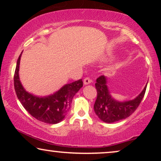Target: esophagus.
Here are the masks:
<instances>
[{"instance_id":"1","label":"esophagus","mask_w":161,"mask_h":161,"mask_svg":"<svg viewBox=\"0 0 161 161\" xmlns=\"http://www.w3.org/2000/svg\"><path fill=\"white\" fill-rule=\"evenodd\" d=\"M91 83H92V79H90L89 77H86V78L83 79V83H84V85H88Z\"/></svg>"}]
</instances>
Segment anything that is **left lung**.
<instances>
[{
    "label": "left lung",
    "instance_id": "obj_1",
    "mask_svg": "<svg viewBox=\"0 0 161 161\" xmlns=\"http://www.w3.org/2000/svg\"><path fill=\"white\" fill-rule=\"evenodd\" d=\"M107 80L104 75L97 79L95 87L97 96L94 105V110L99 119L106 123H113L129 117L140 105L145 92L147 86L139 95L133 100L127 102H118L110 94L106 85Z\"/></svg>",
    "mask_w": 161,
    "mask_h": 161
}]
</instances>
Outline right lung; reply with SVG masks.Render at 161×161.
I'll list each match as a JSON object with an SVG mask.
<instances>
[{"mask_svg":"<svg viewBox=\"0 0 161 161\" xmlns=\"http://www.w3.org/2000/svg\"><path fill=\"white\" fill-rule=\"evenodd\" d=\"M22 53L17 59L14 75L17 98L26 111L37 120L48 124L60 122L69 111L75 94L83 86L82 79L66 84L59 91L45 97L33 95L24 89L19 81L18 72Z\"/></svg>","mask_w":161,"mask_h":161,"instance_id":"obj_1","label":"right lung"}]
</instances>
